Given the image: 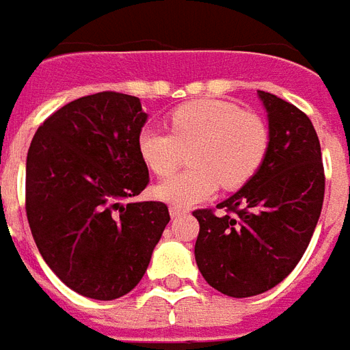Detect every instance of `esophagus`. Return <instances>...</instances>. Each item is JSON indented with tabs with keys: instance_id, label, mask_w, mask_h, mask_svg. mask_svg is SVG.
Masks as SVG:
<instances>
[{
	"instance_id": "esophagus-1",
	"label": "esophagus",
	"mask_w": 350,
	"mask_h": 350,
	"mask_svg": "<svg viewBox=\"0 0 350 350\" xmlns=\"http://www.w3.org/2000/svg\"><path fill=\"white\" fill-rule=\"evenodd\" d=\"M168 212H170L172 217H178V215H182V213H185L187 210H185V208H180V206H170V210H168Z\"/></svg>"
}]
</instances>
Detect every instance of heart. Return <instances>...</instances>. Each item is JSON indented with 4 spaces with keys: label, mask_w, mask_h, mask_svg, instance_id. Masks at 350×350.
<instances>
[{
    "label": "heart",
    "mask_w": 350,
    "mask_h": 350,
    "mask_svg": "<svg viewBox=\"0 0 350 350\" xmlns=\"http://www.w3.org/2000/svg\"><path fill=\"white\" fill-rule=\"evenodd\" d=\"M170 133L144 127L138 155L155 176H168L189 152L187 170L155 185V197L178 206L208 200L223 189H238L262 167L270 131L260 116L219 99H198L168 114Z\"/></svg>",
    "instance_id": "1"
}]
</instances>
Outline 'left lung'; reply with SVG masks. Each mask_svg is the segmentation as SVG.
<instances>
[{"label": "left lung", "instance_id": "8db88e82", "mask_svg": "<svg viewBox=\"0 0 350 350\" xmlns=\"http://www.w3.org/2000/svg\"><path fill=\"white\" fill-rule=\"evenodd\" d=\"M268 112L270 146L262 167L242 189L195 210V258L208 285L232 298L266 293L300 262L324 200L321 142L308 116L258 92Z\"/></svg>", "mask_w": 350, "mask_h": 350}]
</instances>
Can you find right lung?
I'll return each mask as SVG.
<instances>
[{"mask_svg": "<svg viewBox=\"0 0 350 350\" xmlns=\"http://www.w3.org/2000/svg\"><path fill=\"white\" fill-rule=\"evenodd\" d=\"M140 99L100 92L39 125L26 161V213L37 250L75 293L116 300L138 285L170 221L165 202H131L150 183L138 155Z\"/></svg>", "mask_w": 350, "mask_h": 350, "instance_id": "right-lung-1", "label": "right lung"}]
</instances>
